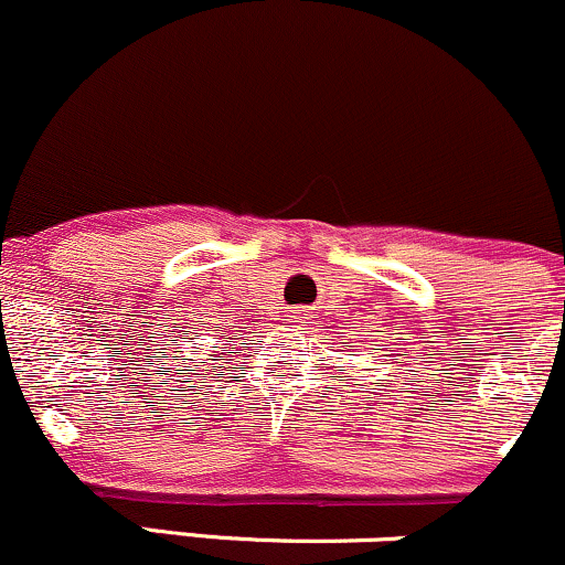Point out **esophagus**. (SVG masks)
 Returning a JSON list of instances; mask_svg holds the SVG:
<instances>
[{
  "mask_svg": "<svg viewBox=\"0 0 565 565\" xmlns=\"http://www.w3.org/2000/svg\"><path fill=\"white\" fill-rule=\"evenodd\" d=\"M289 321H292V324H297V327H306L308 324V311H306V308H295L292 316H289Z\"/></svg>",
  "mask_w": 565,
  "mask_h": 565,
  "instance_id": "esophagus-1",
  "label": "esophagus"
}]
</instances>
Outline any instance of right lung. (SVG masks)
<instances>
[{"instance_id":"right-lung-1","label":"right lung","mask_w":565,"mask_h":565,"mask_svg":"<svg viewBox=\"0 0 565 565\" xmlns=\"http://www.w3.org/2000/svg\"><path fill=\"white\" fill-rule=\"evenodd\" d=\"M195 334H198V332H195ZM222 338H225V334H216V343H222ZM216 343H214V349H216ZM227 343H233V338L227 340ZM192 362H195V359H192ZM195 367H198V364H195ZM195 373H201V370H195Z\"/></svg>"}]
</instances>
